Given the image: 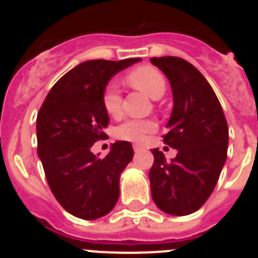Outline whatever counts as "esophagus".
Returning a JSON list of instances; mask_svg holds the SVG:
<instances>
[{
	"instance_id": "1",
	"label": "esophagus",
	"mask_w": 258,
	"mask_h": 258,
	"mask_svg": "<svg viewBox=\"0 0 258 258\" xmlns=\"http://www.w3.org/2000/svg\"><path fill=\"white\" fill-rule=\"evenodd\" d=\"M133 150H134V152H140V151H142V147H141V146H138V145H134Z\"/></svg>"
}]
</instances>
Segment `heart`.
Instances as JSON below:
<instances>
[{
  "label": "heart",
  "instance_id": "heart-1",
  "mask_svg": "<svg viewBox=\"0 0 258 258\" xmlns=\"http://www.w3.org/2000/svg\"><path fill=\"white\" fill-rule=\"evenodd\" d=\"M126 80L136 88L141 89L152 99H159L166 90V83L160 71L150 66L138 67L129 72ZM103 107L106 112L111 116H118L121 113L122 97L121 90L117 84L109 83L103 92ZM155 122L152 120H137L131 118L116 127V137L120 140L131 142H142L146 134L155 131Z\"/></svg>",
  "mask_w": 258,
  "mask_h": 258
}]
</instances>
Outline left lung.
<instances>
[{
  "instance_id": "obj_1",
  "label": "left lung",
  "mask_w": 258,
  "mask_h": 258,
  "mask_svg": "<svg viewBox=\"0 0 258 258\" xmlns=\"http://www.w3.org/2000/svg\"><path fill=\"white\" fill-rule=\"evenodd\" d=\"M168 77L173 111L164 142L177 150L166 160L151 150L150 169L152 200L173 216L197 212L213 192L227 156L229 127L212 86L191 63L178 56L150 59Z\"/></svg>"
}]
</instances>
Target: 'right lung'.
I'll return each mask as SVG.
<instances>
[{
    "mask_svg": "<svg viewBox=\"0 0 258 258\" xmlns=\"http://www.w3.org/2000/svg\"><path fill=\"white\" fill-rule=\"evenodd\" d=\"M141 58L84 61L52 86L37 115V154L55 199L68 213L97 220L112 211L120 175L133 159L131 142L117 141L106 157L92 146L109 122L103 92L111 77Z\"/></svg>",
    "mask_w": 258,
    "mask_h": 258,
    "instance_id": "add662e5",
    "label": "right lung"
}]
</instances>
